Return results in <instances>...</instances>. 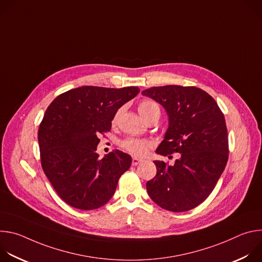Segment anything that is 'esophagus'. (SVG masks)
I'll use <instances>...</instances> for the list:
<instances>
[{
  "mask_svg": "<svg viewBox=\"0 0 262 262\" xmlns=\"http://www.w3.org/2000/svg\"><path fill=\"white\" fill-rule=\"evenodd\" d=\"M142 162V160L141 159H139V158H133V160H132V164H133V166H137L138 164H140Z\"/></svg>",
  "mask_w": 262,
  "mask_h": 262,
  "instance_id": "obj_1",
  "label": "esophagus"
}]
</instances>
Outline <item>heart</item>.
<instances>
[{
    "label": "heart",
    "instance_id": "1",
    "mask_svg": "<svg viewBox=\"0 0 262 262\" xmlns=\"http://www.w3.org/2000/svg\"><path fill=\"white\" fill-rule=\"evenodd\" d=\"M138 111L142 118L146 121L147 119L150 118L157 112H160L159 105L150 100H143L138 105ZM120 111H118L115 115V120L118 118ZM121 146L125 149V150L136 157H142L145 156L149 149L151 148V143L146 140L142 139H135V138H128L124 140L121 143Z\"/></svg>",
    "mask_w": 262,
    "mask_h": 262
}]
</instances>
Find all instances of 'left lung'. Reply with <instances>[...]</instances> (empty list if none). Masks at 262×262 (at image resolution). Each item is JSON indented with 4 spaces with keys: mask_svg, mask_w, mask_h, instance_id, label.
Here are the masks:
<instances>
[{
    "mask_svg": "<svg viewBox=\"0 0 262 262\" xmlns=\"http://www.w3.org/2000/svg\"><path fill=\"white\" fill-rule=\"evenodd\" d=\"M162 104L169 127L157 154L180 158L174 165L155 161L157 175L147 181L152 201L164 209L181 212L201 204L212 192L228 161L225 117L215 100L197 87L168 85L142 91Z\"/></svg>",
    "mask_w": 262,
    "mask_h": 262,
    "instance_id": "1",
    "label": "left lung"
}]
</instances>
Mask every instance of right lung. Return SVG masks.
Wrapping results in <instances>:
<instances>
[{
    "label": "right lung",
    "instance_id": "1",
    "mask_svg": "<svg viewBox=\"0 0 262 262\" xmlns=\"http://www.w3.org/2000/svg\"><path fill=\"white\" fill-rule=\"evenodd\" d=\"M140 89L83 86L57 96L38 129L42 169L59 197L68 205L91 210L113 197L132 158L118 149L102 159L96 154L98 135Z\"/></svg>",
    "mask_w": 262,
    "mask_h": 262
}]
</instances>
